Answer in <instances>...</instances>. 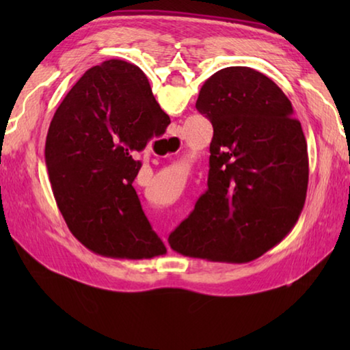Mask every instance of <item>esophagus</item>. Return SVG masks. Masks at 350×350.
Listing matches in <instances>:
<instances>
[{
    "instance_id": "obj_1",
    "label": "esophagus",
    "mask_w": 350,
    "mask_h": 350,
    "mask_svg": "<svg viewBox=\"0 0 350 350\" xmlns=\"http://www.w3.org/2000/svg\"><path fill=\"white\" fill-rule=\"evenodd\" d=\"M167 139L171 142V145H173V152H171V154H176V152H179L182 150V146H183L182 134L170 135V137H167Z\"/></svg>"
}]
</instances>
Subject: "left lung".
<instances>
[{
  "mask_svg": "<svg viewBox=\"0 0 350 350\" xmlns=\"http://www.w3.org/2000/svg\"><path fill=\"white\" fill-rule=\"evenodd\" d=\"M196 108L213 125L208 189L168 242L183 256L248 262L280 244L303 210V128L281 88L245 66L213 74Z\"/></svg>",
  "mask_w": 350,
  "mask_h": 350,
  "instance_id": "left-lung-1",
  "label": "left lung"
}]
</instances>
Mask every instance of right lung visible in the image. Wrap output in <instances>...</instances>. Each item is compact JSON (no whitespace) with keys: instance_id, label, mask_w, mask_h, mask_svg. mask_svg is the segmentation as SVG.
I'll list each match as a JSON object with an SVG mask.
<instances>
[{"instance_id":"1","label":"right lung","mask_w":350,"mask_h":350,"mask_svg":"<svg viewBox=\"0 0 350 350\" xmlns=\"http://www.w3.org/2000/svg\"><path fill=\"white\" fill-rule=\"evenodd\" d=\"M168 125L144 70L123 60L88 69L57 108L47 174L70 233L91 252L117 259L167 253L133 182L142 167L135 154Z\"/></svg>"}]
</instances>
